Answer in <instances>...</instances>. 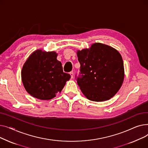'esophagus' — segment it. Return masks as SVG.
<instances>
[{
	"label": "esophagus",
	"instance_id": "obj_1",
	"mask_svg": "<svg viewBox=\"0 0 148 148\" xmlns=\"http://www.w3.org/2000/svg\"><path fill=\"white\" fill-rule=\"evenodd\" d=\"M69 74L71 75V79H73V77H74V73H73V72H70Z\"/></svg>",
	"mask_w": 148,
	"mask_h": 148
}]
</instances>
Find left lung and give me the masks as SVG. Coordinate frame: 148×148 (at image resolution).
Masks as SVG:
<instances>
[{"label": "left lung", "instance_id": "obj_1", "mask_svg": "<svg viewBox=\"0 0 148 148\" xmlns=\"http://www.w3.org/2000/svg\"><path fill=\"white\" fill-rule=\"evenodd\" d=\"M80 64L77 84L84 95L93 101H104L114 97L124 80V66L119 52L102 43L77 51Z\"/></svg>", "mask_w": 148, "mask_h": 148}]
</instances>
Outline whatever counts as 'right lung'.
I'll return each mask as SVG.
<instances>
[{
    "label": "right lung",
    "mask_w": 148,
    "mask_h": 148,
    "mask_svg": "<svg viewBox=\"0 0 148 148\" xmlns=\"http://www.w3.org/2000/svg\"><path fill=\"white\" fill-rule=\"evenodd\" d=\"M56 51L38 49L31 53L21 69V80L29 94L41 100H49L60 93L71 78L64 73Z\"/></svg>",
    "instance_id": "add662e5"
}]
</instances>
